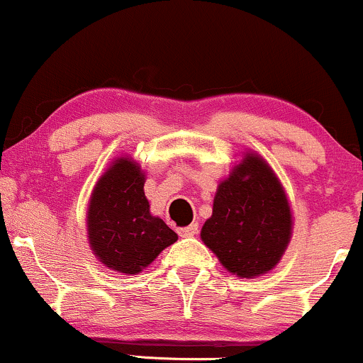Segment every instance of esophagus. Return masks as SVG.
Listing matches in <instances>:
<instances>
[{"instance_id":"obj_1","label":"esophagus","mask_w":363,"mask_h":363,"mask_svg":"<svg viewBox=\"0 0 363 363\" xmlns=\"http://www.w3.org/2000/svg\"><path fill=\"white\" fill-rule=\"evenodd\" d=\"M198 234V223H191L187 227L179 228V235L181 237H193Z\"/></svg>"}]
</instances>
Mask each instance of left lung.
Returning <instances> with one entry per match:
<instances>
[{"label": "left lung", "instance_id": "left-lung-1", "mask_svg": "<svg viewBox=\"0 0 363 363\" xmlns=\"http://www.w3.org/2000/svg\"><path fill=\"white\" fill-rule=\"evenodd\" d=\"M290 235L291 211L283 186L259 155L245 153L218 184L201 240L232 274L254 278L277 266Z\"/></svg>", "mask_w": 363, "mask_h": 363}]
</instances>
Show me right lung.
<instances>
[{"mask_svg":"<svg viewBox=\"0 0 363 363\" xmlns=\"http://www.w3.org/2000/svg\"><path fill=\"white\" fill-rule=\"evenodd\" d=\"M145 174L128 157L104 172L91 193L86 230L91 251L107 268L136 274L177 240V234L150 213Z\"/></svg>","mask_w":363,"mask_h":363,"instance_id":"add662e5","label":"right lung"}]
</instances>
